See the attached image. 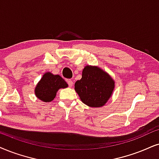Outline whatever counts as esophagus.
I'll return each instance as SVG.
<instances>
[{
	"mask_svg": "<svg viewBox=\"0 0 159 159\" xmlns=\"http://www.w3.org/2000/svg\"><path fill=\"white\" fill-rule=\"evenodd\" d=\"M67 84H68V85H69L70 87H72V86H73V81H72V80H70V79L67 80Z\"/></svg>",
	"mask_w": 159,
	"mask_h": 159,
	"instance_id": "obj_1",
	"label": "esophagus"
}]
</instances>
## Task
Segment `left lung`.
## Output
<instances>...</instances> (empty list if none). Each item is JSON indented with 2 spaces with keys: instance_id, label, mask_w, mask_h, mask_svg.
Masks as SVG:
<instances>
[{
  "instance_id": "obj_1",
  "label": "left lung",
  "mask_w": 159,
  "mask_h": 159,
  "mask_svg": "<svg viewBox=\"0 0 159 159\" xmlns=\"http://www.w3.org/2000/svg\"><path fill=\"white\" fill-rule=\"evenodd\" d=\"M115 82L111 76L98 66L86 65L82 77L75 84L80 99L89 107L103 106L113 94Z\"/></svg>"
}]
</instances>
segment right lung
Returning a JSON list of instances; mask_svg holds the SVG:
<instances>
[{
	"mask_svg": "<svg viewBox=\"0 0 159 159\" xmlns=\"http://www.w3.org/2000/svg\"><path fill=\"white\" fill-rule=\"evenodd\" d=\"M67 86V82L61 76L47 72L44 73L40 81L36 85L34 93L38 99L44 103H49L56 98L59 89H65Z\"/></svg>",
	"mask_w": 159,
	"mask_h": 159,
	"instance_id": "add662e5",
	"label": "right lung"
}]
</instances>
